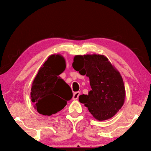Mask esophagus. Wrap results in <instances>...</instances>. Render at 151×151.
Listing matches in <instances>:
<instances>
[{
  "label": "esophagus",
  "instance_id": "1",
  "mask_svg": "<svg viewBox=\"0 0 151 151\" xmlns=\"http://www.w3.org/2000/svg\"><path fill=\"white\" fill-rule=\"evenodd\" d=\"M80 94H81V92H79V91H77V92H75V93L73 94V100H74V101H76V100H77V99H78V97H79V95H80Z\"/></svg>",
  "mask_w": 151,
  "mask_h": 151
}]
</instances>
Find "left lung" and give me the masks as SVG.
I'll use <instances>...</instances> for the list:
<instances>
[{
	"instance_id": "8db88e82",
	"label": "left lung",
	"mask_w": 151,
	"mask_h": 151,
	"mask_svg": "<svg viewBox=\"0 0 151 151\" xmlns=\"http://www.w3.org/2000/svg\"><path fill=\"white\" fill-rule=\"evenodd\" d=\"M72 65L81 75L88 76L91 88L88 95L79 96V101L97 120L114 116L123 106L126 95L120 73L100 54L76 55Z\"/></svg>"
}]
</instances>
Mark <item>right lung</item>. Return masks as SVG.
I'll use <instances>...</instances> for the list:
<instances>
[{
	"mask_svg": "<svg viewBox=\"0 0 151 151\" xmlns=\"http://www.w3.org/2000/svg\"><path fill=\"white\" fill-rule=\"evenodd\" d=\"M65 67V58L60 54H52L38 70L32 84L30 98L39 114L47 116L55 114L73 97L69 86L59 76Z\"/></svg>",
	"mask_w": 151,
	"mask_h": 151,
	"instance_id": "right-lung-1",
	"label": "right lung"
}]
</instances>
